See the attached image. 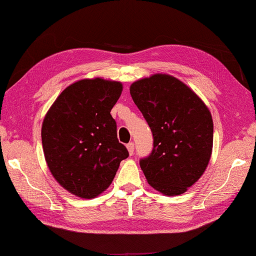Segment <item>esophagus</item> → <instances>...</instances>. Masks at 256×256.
<instances>
[{"label":"esophagus","instance_id":"obj_1","mask_svg":"<svg viewBox=\"0 0 256 256\" xmlns=\"http://www.w3.org/2000/svg\"><path fill=\"white\" fill-rule=\"evenodd\" d=\"M127 149H128V151H129V154H130V156L134 154V142H129V144H127Z\"/></svg>","mask_w":256,"mask_h":256}]
</instances>
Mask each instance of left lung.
Wrapping results in <instances>:
<instances>
[{
    "label": "left lung",
    "instance_id": "obj_1",
    "mask_svg": "<svg viewBox=\"0 0 256 256\" xmlns=\"http://www.w3.org/2000/svg\"><path fill=\"white\" fill-rule=\"evenodd\" d=\"M130 95L154 136L139 161L149 184L166 196L184 194L211 157L213 122L201 99L176 78L157 74L130 86Z\"/></svg>",
    "mask_w": 256,
    "mask_h": 256
}]
</instances>
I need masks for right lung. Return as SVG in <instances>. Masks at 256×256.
<instances>
[{"label": "right lung", "mask_w": 256, "mask_h": 256, "mask_svg": "<svg viewBox=\"0 0 256 256\" xmlns=\"http://www.w3.org/2000/svg\"><path fill=\"white\" fill-rule=\"evenodd\" d=\"M119 82L82 80L57 97L44 118L46 162L67 191L92 199L110 186L129 152L117 138L110 110L122 95Z\"/></svg>", "instance_id": "1"}]
</instances>
